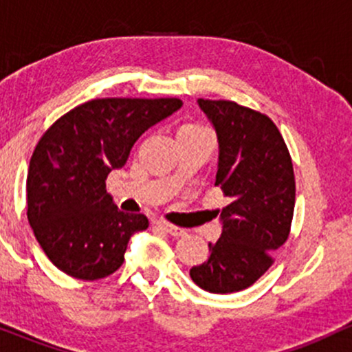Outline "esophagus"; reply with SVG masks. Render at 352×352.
Masks as SVG:
<instances>
[{
	"instance_id": "esophagus-1",
	"label": "esophagus",
	"mask_w": 352,
	"mask_h": 352,
	"mask_svg": "<svg viewBox=\"0 0 352 352\" xmlns=\"http://www.w3.org/2000/svg\"><path fill=\"white\" fill-rule=\"evenodd\" d=\"M156 224L160 228H163L164 231L169 232L171 236H184V234H186V229L175 226V224H169V223H166V221H156Z\"/></svg>"
}]
</instances>
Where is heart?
<instances>
[{"mask_svg":"<svg viewBox=\"0 0 352 352\" xmlns=\"http://www.w3.org/2000/svg\"><path fill=\"white\" fill-rule=\"evenodd\" d=\"M183 129H203V126H199V124H184L183 128H181V131H183Z\"/></svg>","mask_w":352,"mask_h":352,"instance_id":"1","label":"heart"}]
</instances>
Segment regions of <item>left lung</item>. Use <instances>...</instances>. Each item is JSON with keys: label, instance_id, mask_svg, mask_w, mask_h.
Here are the masks:
<instances>
[{"label": "left lung", "instance_id": "1", "mask_svg": "<svg viewBox=\"0 0 352 352\" xmlns=\"http://www.w3.org/2000/svg\"><path fill=\"white\" fill-rule=\"evenodd\" d=\"M216 128L219 163L214 186L229 204L216 209L223 232L208 261L189 276L201 289L231 294L258 281L289 238L296 181L289 149L266 114L228 100H197Z\"/></svg>", "mask_w": 352, "mask_h": 352}]
</instances>
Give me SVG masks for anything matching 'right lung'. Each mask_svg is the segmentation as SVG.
Here are the masks:
<instances>
[{"label": "right lung", "mask_w": 352, "mask_h": 352, "mask_svg": "<svg viewBox=\"0 0 352 352\" xmlns=\"http://www.w3.org/2000/svg\"><path fill=\"white\" fill-rule=\"evenodd\" d=\"M183 106L177 98H98L63 114L39 138L26 179L28 221L59 271L81 281L113 274L128 241L149 226L118 209L106 177L138 138Z\"/></svg>", "instance_id": "add662e5"}]
</instances>
